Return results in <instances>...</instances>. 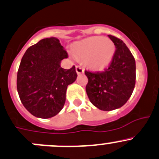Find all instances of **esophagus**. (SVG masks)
Masks as SVG:
<instances>
[{"instance_id":"esophagus-1","label":"esophagus","mask_w":159,"mask_h":159,"mask_svg":"<svg viewBox=\"0 0 159 159\" xmlns=\"http://www.w3.org/2000/svg\"><path fill=\"white\" fill-rule=\"evenodd\" d=\"M75 69H76V72L78 75H81V74L84 73V68H83L81 66L77 65L76 67H75Z\"/></svg>"}]
</instances>
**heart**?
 I'll use <instances>...</instances> for the list:
<instances>
[{
    "instance_id": "b5f03b06",
    "label": "heart",
    "mask_w": 159,
    "mask_h": 159,
    "mask_svg": "<svg viewBox=\"0 0 159 159\" xmlns=\"http://www.w3.org/2000/svg\"><path fill=\"white\" fill-rule=\"evenodd\" d=\"M115 45L102 36H93L77 43L73 47L75 56L84 60V63L93 69H102L112 61Z\"/></svg>"
}]
</instances>
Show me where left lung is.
I'll use <instances>...</instances> for the list:
<instances>
[{"label":"left lung","instance_id":"left-lung-1","mask_svg":"<svg viewBox=\"0 0 159 159\" xmlns=\"http://www.w3.org/2000/svg\"><path fill=\"white\" fill-rule=\"evenodd\" d=\"M116 47L112 61L103 71L84 70L89 81L86 92L98 109L110 111L124 106L133 93L136 81V64L131 52L117 37L109 35Z\"/></svg>","mask_w":159,"mask_h":159}]
</instances>
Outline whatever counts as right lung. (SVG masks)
<instances>
[{"label":"right lung","instance_id":"right-lung-1","mask_svg":"<svg viewBox=\"0 0 159 159\" xmlns=\"http://www.w3.org/2000/svg\"><path fill=\"white\" fill-rule=\"evenodd\" d=\"M67 57L54 37L41 39L23 55L17 90L23 106L34 116L50 118L64 107L67 86L78 76L75 66L68 70L61 67V61Z\"/></svg>","mask_w":159,"mask_h":159}]
</instances>
